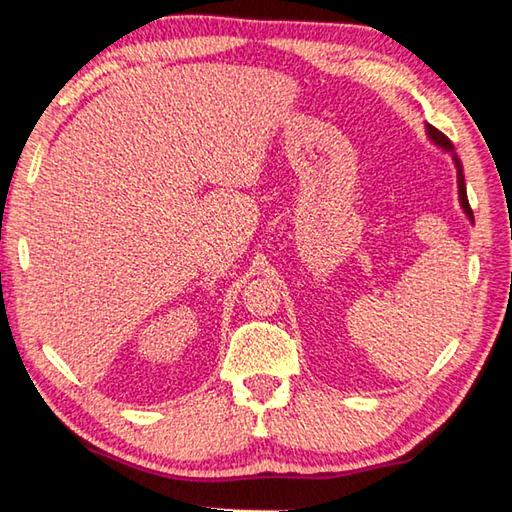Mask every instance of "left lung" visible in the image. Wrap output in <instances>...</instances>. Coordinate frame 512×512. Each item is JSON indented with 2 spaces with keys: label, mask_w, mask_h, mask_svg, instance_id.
<instances>
[{
  "label": "left lung",
  "mask_w": 512,
  "mask_h": 512,
  "mask_svg": "<svg viewBox=\"0 0 512 512\" xmlns=\"http://www.w3.org/2000/svg\"><path fill=\"white\" fill-rule=\"evenodd\" d=\"M427 131H429V135H431V140H433V142L440 144V146H443V149H447V151H454V144L449 142V137H447L445 133H440L438 128H433V126H427ZM454 162H456V171H458V196H461V205H463L465 214L470 216V221H474V212H472V207H470V201H467V192H465L463 164H461V160L456 158V153H454Z\"/></svg>",
  "instance_id": "1"
}]
</instances>
